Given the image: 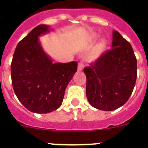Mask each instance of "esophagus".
<instances>
[{"mask_svg": "<svg viewBox=\"0 0 148 148\" xmlns=\"http://www.w3.org/2000/svg\"><path fill=\"white\" fill-rule=\"evenodd\" d=\"M84 68V64L82 62H79L78 64V71H82Z\"/></svg>", "mask_w": 148, "mask_h": 148, "instance_id": "esophagus-1", "label": "esophagus"}]
</instances>
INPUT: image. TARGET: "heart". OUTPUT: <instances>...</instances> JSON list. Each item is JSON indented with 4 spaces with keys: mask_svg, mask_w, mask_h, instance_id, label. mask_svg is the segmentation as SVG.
<instances>
[{
    "mask_svg": "<svg viewBox=\"0 0 148 148\" xmlns=\"http://www.w3.org/2000/svg\"><path fill=\"white\" fill-rule=\"evenodd\" d=\"M97 38L96 35H91V39L94 40ZM108 48V41L106 39H101V40L96 45L93 47L92 51L90 52V54L88 55V59L90 61H95L98 59L99 57L102 56L103 53H104Z\"/></svg>",
    "mask_w": 148,
    "mask_h": 148,
    "instance_id": "b5f03b06",
    "label": "heart"
}]
</instances>
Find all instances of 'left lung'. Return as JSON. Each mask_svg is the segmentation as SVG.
Here are the masks:
<instances>
[{"instance_id":"left-lung-1","label":"left lung","mask_w":148,"mask_h":148,"mask_svg":"<svg viewBox=\"0 0 148 148\" xmlns=\"http://www.w3.org/2000/svg\"><path fill=\"white\" fill-rule=\"evenodd\" d=\"M86 94L90 105L112 111L125 104L133 92L137 77V60L131 45L113 30L112 49L84 69Z\"/></svg>"}]
</instances>
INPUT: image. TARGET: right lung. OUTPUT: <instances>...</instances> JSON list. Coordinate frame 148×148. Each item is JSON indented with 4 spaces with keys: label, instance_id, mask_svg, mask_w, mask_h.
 I'll return each instance as SVG.
<instances>
[{
    "label": "right lung",
    "instance_id": "add662e5",
    "mask_svg": "<svg viewBox=\"0 0 148 148\" xmlns=\"http://www.w3.org/2000/svg\"><path fill=\"white\" fill-rule=\"evenodd\" d=\"M49 29L45 24L35 27L18 43L12 61L14 92L27 110L36 113H50L61 107L78 66L75 61L53 63L38 39Z\"/></svg>",
    "mask_w": 148,
    "mask_h": 148
}]
</instances>
